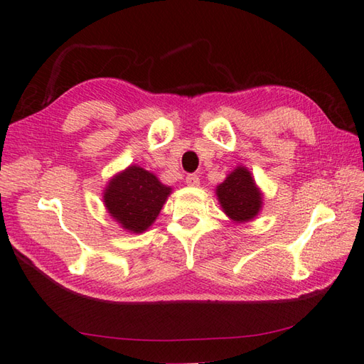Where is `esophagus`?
Here are the masks:
<instances>
[{
    "label": "esophagus",
    "mask_w": 364,
    "mask_h": 364,
    "mask_svg": "<svg viewBox=\"0 0 364 364\" xmlns=\"http://www.w3.org/2000/svg\"><path fill=\"white\" fill-rule=\"evenodd\" d=\"M186 183L189 184V186H198V184H200V178L194 173H191L186 176Z\"/></svg>",
    "instance_id": "1"
}]
</instances>
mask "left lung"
I'll return each instance as SVG.
<instances>
[{
  "instance_id": "1",
  "label": "left lung",
  "mask_w": 364,
  "mask_h": 364,
  "mask_svg": "<svg viewBox=\"0 0 364 364\" xmlns=\"http://www.w3.org/2000/svg\"><path fill=\"white\" fill-rule=\"evenodd\" d=\"M218 200L235 223H247L259 215L263 205L262 192L246 167H237L216 188Z\"/></svg>"
}]
</instances>
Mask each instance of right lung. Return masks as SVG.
Segmentation results:
<instances>
[{
	"instance_id": "add662e5",
	"label": "right lung",
	"mask_w": 364,
	"mask_h": 364,
	"mask_svg": "<svg viewBox=\"0 0 364 364\" xmlns=\"http://www.w3.org/2000/svg\"><path fill=\"white\" fill-rule=\"evenodd\" d=\"M170 192L172 188L162 184L154 173L129 166L107 184L104 205L124 230L141 233L159 216Z\"/></svg>"
}]
</instances>
